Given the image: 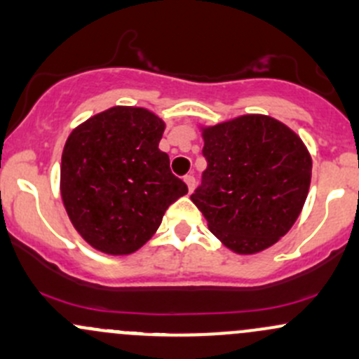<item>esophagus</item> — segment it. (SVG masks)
Wrapping results in <instances>:
<instances>
[{"mask_svg":"<svg viewBox=\"0 0 359 359\" xmlns=\"http://www.w3.org/2000/svg\"><path fill=\"white\" fill-rule=\"evenodd\" d=\"M184 182L187 184L189 192H192V189H194V186H196V179H194V175H192V173H187V175L184 177Z\"/></svg>","mask_w":359,"mask_h":359,"instance_id":"1","label":"esophagus"}]
</instances>
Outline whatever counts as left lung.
Listing matches in <instances>:
<instances>
[{
	"label": "left lung",
	"mask_w": 359,
	"mask_h": 359,
	"mask_svg": "<svg viewBox=\"0 0 359 359\" xmlns=\"http://www.w3.org/2000/svg\"><path fill=\"white\" fill-rule=\"evenodd\" d=\"M208 161L191 196L208 228L237 254H257L285 237L300 216L312 156L300 136L262 114L201 128Z\"/></svg>",
	"instance_id": "obj_1"
}]
</instances>
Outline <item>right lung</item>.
I'll return each instance as SVG.
<instances>
[{
  "mask_svg": "<svg viewBox=\"0 0 359 359\" xmlns=\"http://www.w3.org/2000/svg\"><path fill=\"white\" fill-rule=\"evenodd\" d=\"M165 122L151 110L116 105L71 131L61 158V198L93 249L128 255L158 230L187 186L158 148Z\"/></svg>",
  "mask_w": 359,
  "mask_h": 359,
  "instance_id": "right-lung-1",
  "label": "right lung"
}]
</instances>
